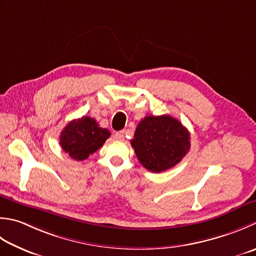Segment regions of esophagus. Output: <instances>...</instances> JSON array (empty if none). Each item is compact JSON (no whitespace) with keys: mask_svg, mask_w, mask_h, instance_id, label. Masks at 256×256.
I'll use <instances>...</instances> for the list:
<instances>
[{"mask_svg":"<svg viewBox=\"0 0 256 256\" xmlns=\"http://www.w3.org/2000/svg\"><path fill=\"white\" fill-rule=\"evenodd\" d=\"M114 138L122 141V140H124V132H116L114 134Z\"/></svg>","mask_w":256,"mask_h":256,"instance_id":"esophagus-1","label":"esophagus"}]
</instances>
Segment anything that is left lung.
Instances as JSON below:
<instances>
[{
  "instance_id": "left-lung-1",
  "label": "left lung",
  "mask_w": 256,
  "mask_h": 256,
  "mask_svg": "<svg viewBox=\"0 0 256 256\" xmlns=\"http://www.w3.org/2000/svg\"><path fill=\"white\" fill-rule=\"evenodd\" d=\"M188 128L171 115H148L138 123L131 145L143 166L153 173L175 166L191 146Z\"/></svg>"
}]
</instances>
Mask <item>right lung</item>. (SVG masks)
Returning a JSON list of instances; mask_svg holds the SVG:
<instances>
[{
  "label": "right lung",
  "instance_id": "1",
  "mask_svg": "<svg viewBox=\"0 0 256 256\" xmlns=\"http://www.w3.org/2000/svg\"><path fill=\"white\" fill-rule=\"evenodd\" d=\"M110 135L108 130L100 128L94 118L82 116L64 128L60 135V145L75 161H84L102 146Z\"/></svg>",
  "mask_w": 256,
  "mask_h": 256
}]
</instances>
